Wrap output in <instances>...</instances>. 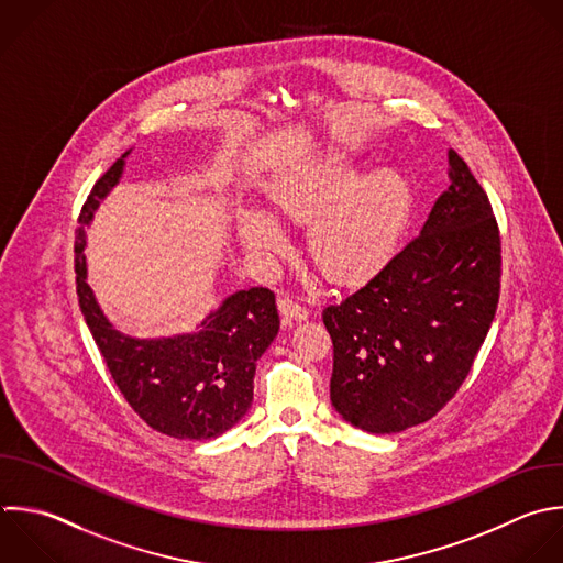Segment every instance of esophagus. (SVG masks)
Here are the masks:
<instances>
[{
	"label": "esophagus",
	"instance_id": "34e87169",
	"mask_svg": "<svg viewBox=\"0 0 563 563\" xmlns=\"http://www.w3.org/2000/svg\"><path fill=\"white\" fill-rule=\"evenodd\" d=\"M277 308H279L284 319H292V321H306L308 319V310L299 301H295L290 297H282L277 301Z\"/></svg>",
	"mask_w": 563,
	"mask_h": 563
}]
</instances>
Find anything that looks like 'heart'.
I'll return each mask as SVG.
<instances>
[{"label": "heart", "instance_id": "b5f03b06", "mask_svg": "<svg viewBox=\"0 0 563 563\" xmlns=\"http://www.w3.org/2000/svg\"><path fill=\"white\" fill-rule=\"evenodd\" d=\"M361 174L354 158L328 154L284 172L266 194L279 218L313 220L310 257L339 284H358L389 260L413 205L411 185L400 172L380 167ZM235 229L244 249L257 257L286 249L282 224L260 209H242Z\"/></svg>", "mask_w": 563, "mask_h": 563}]
</instances>
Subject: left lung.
Segmentation results:
<instances>
[{
  "instance_id": "8db88e82",
  "label": "left lung",
  "mask_w": 563,
  "mask_h": 563,
  "mask_svg": "<svg viewBox=\"0 0 563 563\" xmlns=\"http://www.w3.org/2000/svg\"><path fill=\"white\" fill-rule=\"evenodd\" d=\"M449 180L420 235L323 310L334 345L330 400L369 433L433 418L464 383L497 310L501 246L490 202L453 150Z\"/></svg>"
}]
</instances>
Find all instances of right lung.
I'll list each match as a JSON object with an SVG mask.
<instances>
[{
    "instance_id": "add662e5",
    "label": "right lung",
    "mask_w": 563,
    "mask_h": 563,
    "mask_svg": "<svg viewBox=\"0 0 563 563\" xmlns=\"http://www.w3.org/2000/svg\"><path fill=\"white\" fill-rule=\"evenodd\" d=\"M125 152L92 187L77 229L75 273L84 319L106 365L132 405L156 431L178 440H211L235 427L253 402L257 358L279 332L275 295L268 288L238 290L209 312L198 332L134 339L119 332L88 286L86 224L119 185Z\"/></svg>"
}]
</instances>
